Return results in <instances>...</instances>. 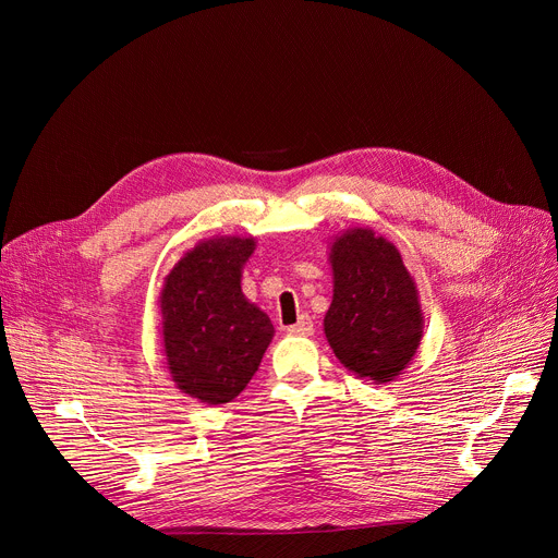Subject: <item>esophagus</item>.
Segmentation results:
<instances>
[{"instance_id":"obj_1","label":"esophagus","mask_w":558,"mask_h":558,"mask_svg":"<svg viewBox=\"0 0 558 558\" xmlns=\"http://www.w3.org/2000/svg\"><path fill=\"white\" fill-rule=\"evenodd\" d=\"M314 332V326H312V318L307 314H303L294 326L287 328V335L291 337H310Z\"/></svg>"}]
</instances>
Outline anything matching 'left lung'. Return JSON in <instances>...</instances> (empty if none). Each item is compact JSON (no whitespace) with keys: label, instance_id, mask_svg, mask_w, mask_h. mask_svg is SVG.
<instances>
[{"label":"left lung","instance_id":"left-lung-1","mask_svg":"<svg viewBox=\"0 0 558 558\" xmlns=\"http://www.w3.org/2000/svg\"><path fill=\"white\" fill-rule=\"evenodd\" d=\"M330 267L324 330L337 360L375 385L393 383L412 364L425 326L400 251L371 228H348L330 242Z\"/></svg>","mask_w":558,"mask_h":558}]
</instances>
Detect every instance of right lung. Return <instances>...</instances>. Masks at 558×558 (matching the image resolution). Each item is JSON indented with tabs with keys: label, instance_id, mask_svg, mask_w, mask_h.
<instances>
[{
	"label": "right lung",
	"instance_id": "add662e5",
	"mask_svg": "<svg viewBox=\"0 0 558 558\" xmlns=\"http://www.w3.org/2000/svg\"><path fill=\"white\" fill-rule=\"evenodd\" d=\"M255 238L203 240L173 264L160 291L162 348L169 375L203 404L238 398L255 375L274 324L242 291Z\"/></svg>",
	"mask_w": 558,
	"mask_h": 558
}]
</instances>
